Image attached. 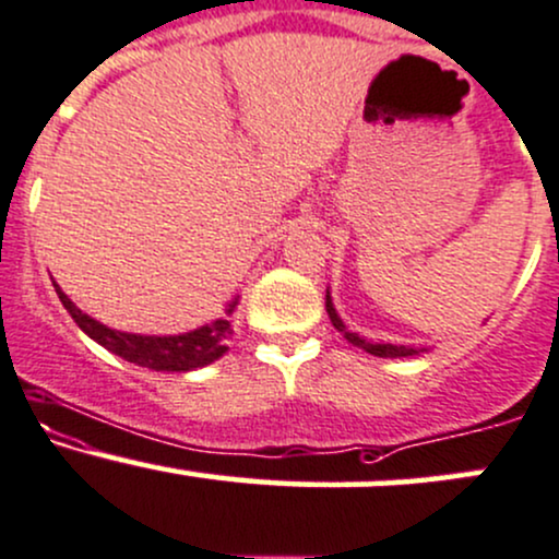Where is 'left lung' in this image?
Listing matches in <instances>:
<instances>
[{
    "mask_svg": "<svg viewBox=\"0 0 559 559\" xmlns=\"http://www.w3.org/2000/svg\"><path fill=\"white\" fill-rule=\"evenodd\" d=\"M326 312H329V318H331V326H334L336 331H340L342 336H345V340L349 342V345H355V347H360V349H366V353H371V355H377V358H411V355H419V353H427V347H411V345H382V342H369V340H364V336H358V334H353V331H349L345 323H342V318L336 316V310H334V302H331V294H329V289H326Z\"/></svg>",
    "mask_w": 559,
    "mask_h": 559,
    "instance_id": "left-lung-1",
    "label": "left lung"
}]
</instances>
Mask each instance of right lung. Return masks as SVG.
<instances>
[{"instance_id": "add662e5", "label": "right lung", "mask_w": 559, "mask_h": 559, "mask_svg": "<svg viewBox=\"0 0 559 559\" xmlns=\"http://www.w3.org/2000/svg\"><path fill=\"white\" fill-rule=\"evenodd\" d=\"M55 292H58L63 308L71 312V318L76 321V326L95 340L97 345L110 349L119 358L130 360L134 366H145L151 371H193L201 366H210L217 358H223L228 353V336L233 334L228 318H217V321L204 323V326L186 331V334L175 336H145V334H127V331H116L103 326L100 321L90 318L87 312H82L76 305L66 297L63 289L52 281ZM238 299H233L228 305V316L236 308Z\"/></svg>"}]
</instances>
